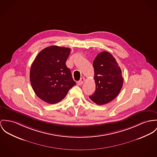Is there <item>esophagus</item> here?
<instances>
[{
    "label": "esophagus",
    "instance_id": "34e87169",
    "mask_svg": "<svg viewBox=\"0 0 157 157\" xmlns=\"http://www.w3.org/2000/svg\"><path fill=\"white\" fill-rule=\"evenodd\" d=\"M84 78H81V79H80V80L78 81V84L79 85H81L82 84L84 83Z\"/></svg>",
    "mask_w": 157,
    "mask_h": 157
}]
</instances>
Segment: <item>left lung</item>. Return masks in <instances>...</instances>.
<instances>
[{
	"label": "left lung",
	"instance_id": "left-lung-1",
	"mask_svg": "<svg viewBox=\"0 0 157 157\" xmlns=\"http://www.w3.org/2000/svg\"><path fill=\"white\" fill-rule=\"evenodd\" d=\"M96 91L90 98L98 105L113 100L123 85L122 72L113 56L107 51L99 53L93 61Z\"/></svg>",
	"mask_w": 157,
	"mask_h": 157
}]
</instances>
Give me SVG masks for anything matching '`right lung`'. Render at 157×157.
I'll return each mask as SVG.
<instances>
[{"mask_svg":"<svg viewBox=\"0 0 157 157\" xmlns=\"http://www.w3.org/2000/svg\"><path fill=\"white\" fill-rule=\"evenodd\" d=\"M71 49L56 45L42 49L33 61L30 80L36 94L49 104L61 101L76 85L66 61Z\"/></svg>","mask_w":157,"mask_h":157,"instance_id":"obj_1","label":"right lung"}]
</instances>
